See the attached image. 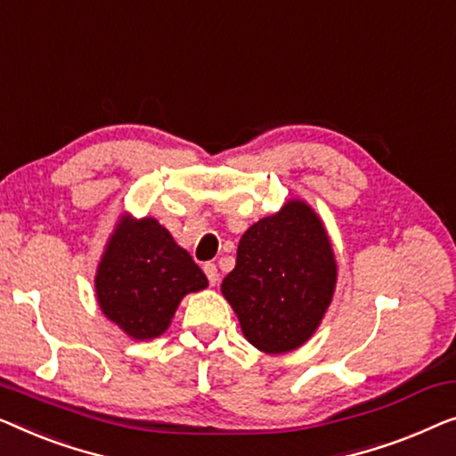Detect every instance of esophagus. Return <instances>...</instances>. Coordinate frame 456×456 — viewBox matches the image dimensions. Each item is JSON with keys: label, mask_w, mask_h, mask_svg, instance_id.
I'll use <instances>...</instances> for the list:
<instances>
[{"label": "esophagus", "mask_w": 456, "mask_h": 456, "mask_svg": "<svg viewBox=\"0 0 456 456\" xmlns=\"http://www.w3.org/2000/svg\"><path fill=\"white\" fill-rule=\"evenodd\" d=\"M204 273H207L208 283L216 285V281H219V271H216V265H213V262H207V265H204Z\"/></svg>", "instance_id": "1"}]
</instances>
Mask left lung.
I'll return each instance as SVG.
<instances>
[{
	"label": "left lung",
	"mask_w": 456,
	"mask_h": 456,
	"mask_svg": "<svg viewBox=\"0 0 456 456\" xmlns=\"http://www.w3.org/2000/svg\"><path fill=\"white\" fill-rule=\"evenodd\" d=\"M335 285L337 260L322 221L310 204L289 200L241 235L221 291L256 349L287 354L316 332Z\"/></svg>",
	"instance_id": "8db88e82"
}]
</instances>
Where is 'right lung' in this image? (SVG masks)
<instances>
[{"mask_svg":"<svg viewBox=\"0 0 456 456\" xmlns=\"http://www.w3.org/2000/svg\"><path fill=\"white\" fill-rule=\"evenodd\" d=\"M207 285V274L161 223L130 215L109 237L94 277L102 314L136 341L161 337L179 301Z\"/></svg>","mask_w":456,"mask_h":456,"instance_id":"right-lung-1","label":"right lung"}]
</instances>
